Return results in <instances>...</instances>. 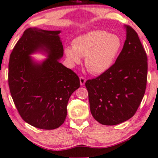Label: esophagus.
<instances>
[{
  "mask_svg": "<svg viewBox=\"0 0 158 158\" xmlns=\"http://www.w3.org/2000/svg\"><path fill=\"white\" fill-rule=\"evenodd\" d=\"M85 78L84 77H80V83H81V85H83L85 83Z\"/></svg>",
  "mask_w": 158,
  "mask_h": 158,
  "instance_id": "esophagus-1",
  "label": "esophagus"
}]
</instances>
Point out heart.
<instances>
[{
  "label": "heart",
  "mask_w": 158,
  "mask_h": 158,
  "mask_svg": "<svg viewBox=\"0 0 158 158\" xmlns=\"http://www.w3.org/2000/svg\"><path fill=\"white\" fill-rule=\"evenodd\" d=\"M122 47L118 35L106 31H93L75 38L73 47L65 48L70 63H77L85 57V64L93 74L107 71L118 58Z\"/></svg>",
  "instance_id": "obj_1"
}]
</instances>
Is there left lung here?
Wrapping results in <instances>:
<instances>
[{
  "label": "left lung",
  "instance_id": "8db88e82",
  "mask_svg": "<svg viewBox=\"0 0 158 158\" xmlns=\"http://www.w3.org/2000/svg\"><path fill=\"white\" fill-rule=\"evenodd\" d=\"M125 28L126 40L115 63L85 83L91 114L105 125H118L131 118L145 92L147 55L135 31L128 26Z\"/></svg>",
  "mask_w": 158,
  "mask_h": 158
}]
</instances>
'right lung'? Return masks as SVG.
<instances>
[{"label": "right lung", "instance_id": "right-lung-1", "mask_svg": "<svg viewBox=\"0 0 158 158\" xmlns=\"http://www.w3.org/2000/svg\"><path fill=\"white\" fill-rule=\"evenodd\" d=\"M60 31L29 28L18 41L8 63V85L18 113L25 122L43 130L58 128L67 116V105L80 87V79L59 60L63 56ZM40 52L48 58L36 62Z\"/></svg>", "mask_w": 158, "mask_h": 158}]
</instances>
